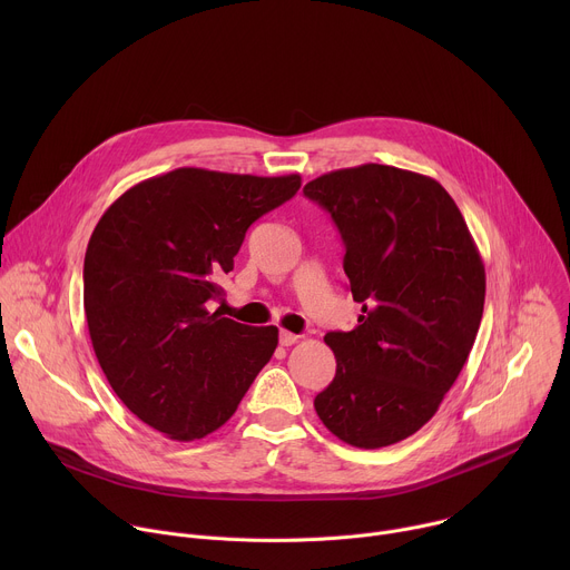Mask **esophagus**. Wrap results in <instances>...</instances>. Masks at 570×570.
<instances>
[{
	"label": "esophagus",
	"mask_w": 570,
	"mask_h": 570,
	"mask_svg": "<svg viewBox=\"0 0 570 570\" xmlns=\"http://www.w3.org/2000/svg\"><path fill=\"white\" fill-rule=\"evenodd\" d=\"M297 338H299V336H295V334H291V332H279V345H282V347L295 345Z\"/></svg>",
	"instance_id": "1"
}]
</instances>
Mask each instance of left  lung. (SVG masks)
I'll list each match as a JSON object with an SVG mask.
<instances>
[{"instance_id":"left-lung-1","label":"left lung","mask_w":570,"mask_h":570,"mask_svg":"<svg viewBox=\"0 0 570 570\" xmlns=\"http://www.w3.org/2000/svg\"><path fill=\"white\" fill-rule=\"evenodd\" d=\"M304 196L332 214L363 306L356 330L324 336L336 376L315 413L352 446H390L438 413L464 367L484 306L482 259L433 178L363 165L311 180Z\"/></svg>"}]
</instances>
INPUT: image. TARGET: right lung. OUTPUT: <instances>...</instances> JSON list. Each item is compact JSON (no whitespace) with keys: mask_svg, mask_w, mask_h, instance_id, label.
Returning <instances> with one entry per match:
<instances>
[{"mask_svg":"<svg viewBox=\"0 0 570 570\" xmlns=\"http://www.w3.org/2000/svg\"><path fill=\"white\" fill-rule=\"evenodd\" d=\"M297 174L238 176L183 167L119 196L97 223L83 306L99 365L144 424L200 440L236 411L277 347V327H248L209 302L248 227L291 200Z\"/></svg>","mask_w":570,"mask_h":570,"instance_id":"1","label":"right lung"}]
</instances>
